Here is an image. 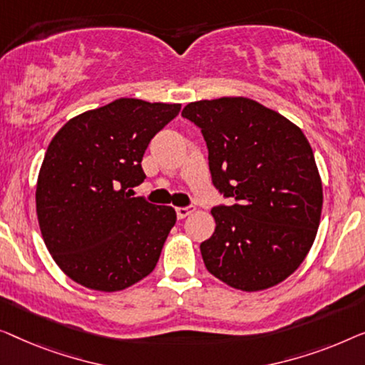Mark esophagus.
Segmentation results:
<instances>
[{
    "instance_id": "34e87169",
    "label": "esophagus",
    "mask_w": 365,
    "mask_h": 365,
    "mask_svg": "<svg viewBox=\"0 0 365 365\" xmlns=\"http://www.w3.org/2000/svg\"><path fill=\"white\" fill-rule=\"evenodd\" d=\"M175 212H177V217L180 218V220H183V218H187L188 215L193 212V207H178V208H175Z\"/></svg>"
}]
</instances>
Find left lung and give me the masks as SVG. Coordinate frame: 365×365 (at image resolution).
Listing matches in <instances>:
<instances>
[{
  "mask_svg": "<svg viewBox=\"0 0 365 365\" xmlns=\"http://www.w3.org/2000/svg\"><path fill=\"white\" fill-rule=\"evenodd\" d=\"M202 129L212 182L235 203L213 207V235L200 245L215 278L241 291L279 284L314 243L322 183L299 127L248 97L185 106Z\"/></svg>",
  "mask_w": 365,
  "mask_h": 365,
  "instance_id": "obj_1",
  "label": "left lung"
}]
</instances>
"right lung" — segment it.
Listing matches in <instances>:
<instances>
[{
    "mask_svg": "<svg viewBox=\"0 0 365 365\" xmlns=\"http://www.w3.org/2000/svg\"><path fill=\"white\" fill-rule=\"evenodd\" d=\"M180 107L124 97L76 115L51 140L36 213L51 256L76 283L122 291L155 268L177 213L130 188L145 180L143 153Z\"/></svg>",
    "mask_w": 365,
    "mask_h": 365,
    "instance_id": "add662e5",
    "label": "right lung"
}]
</instances>
